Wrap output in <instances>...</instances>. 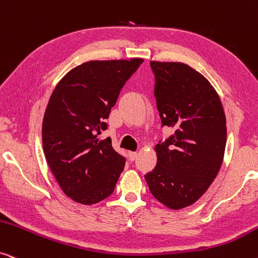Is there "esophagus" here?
Segmentation results:
<instances>
[{
    "mask_svg": "<svg viewBox=\"0 0 258 258\" xmlns=\"http://www.w3.org/2000/svg\"><path fill=\"white\" fill-rule=\"evenodd\" d=\"M128 156H129L130 161H134V160L136 159V156H137V153H136V152H129V153H128Z\"/></svg>",
    "mask_w": 258,
    "mask_h": 258,
    "instance_id": "1",
    "label": "esophagus"
}]
</instances>
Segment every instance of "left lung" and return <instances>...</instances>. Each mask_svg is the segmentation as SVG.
<instances>
[{
  "mask_svg": "<svg viewBox=\"0 0 258 258\" xmlns=\"http://www.w3.org/2000/svg\"><path fill=\"white\" fill-rule=\"evenodd\" d=\"M162 125L174 130L155 146V168L145 175L160 203L180 210L202 198L223 163L226 118L218 93L183 62L150 61Z\"/></svg>",
  "mask_w": 258,
  "mask_h": 258,
  "instance_id": "left-lung-1",
  "label": "left lung"
}]
</instances>
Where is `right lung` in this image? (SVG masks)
I'll return each instance as SVG.
<instances>
[{
  "label": "right lung",
  "instance_id": "add662e5",
  "mask_svg": "<svg viewBox=\"0 0 258 258\" xmlns=\"http://www.w3.org/2000/svg\"><path fill=\"white\" fill-rule=\"evenodd\" d=\"M143 62L91 60L69 71L56 84L42 121L45 158L62 192L83 205H93L115 189L125 159L99 140L105 119L125 82Z\"/></svg>",
  "mask_w": 258,
  "mask_h": 258
}]
</instances>
